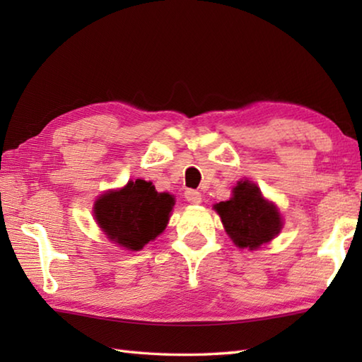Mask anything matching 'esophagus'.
<instances>
[{"label": "esophagus", "mask_w": 362, "mask_h": 362, "mask_svg": "<svg viewBox=\"0 0 362 362\" xmlns=\"http://www.w3.org/2000/svg\"><path fill=\"white\" fill-rule=\"evenodd\" d=\"M185 199L189 204H201L202 202V194L196 189H187L185 191Z\"/></svg>", "instance_id": "obj_1"}]
</instances>
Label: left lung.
<instances>
[{"instance_id": "obj_1", "label": "left lung", "mask_w": 362, "mask_h": 362, "mask_svg": "<svg viewBox=\"0 0 362 362\" xmlns=\"http://www.w3.org/2000/svg\"><path fill=\"white\" fill-rule=\"evenodd\" d=\"M232 197L214 205L227 235L240 249L255 250L272 241L283 227L279 209L250 180H240Z\"/></svg>"}]
</instances>
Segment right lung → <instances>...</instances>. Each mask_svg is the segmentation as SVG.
<instances>
[{
	"mask_svg": "<svg viewBox=\"0 0 362 362\" xmlns=\"http://www.w3.org/2000/svg\"><path fill=\"white\" fill-rule=\"evenodd\" d=\"M173 206V194L158 193L152 182L136 179L99 196L93 213L110 241L127 250H141L166 228Z\"/></svg>",
	"mask_w": 362,
	"mask_h": 362,
	"instance_id": "1",
	"label": "right lung"
}]
</instances>
